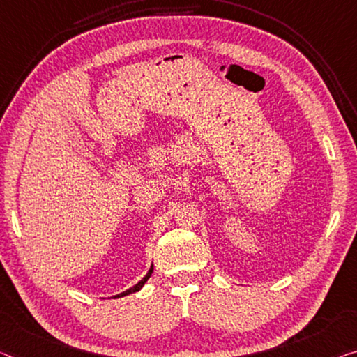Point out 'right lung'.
<instances>
[{"instance_id":"add662e5","label":"right lung","mask_w":357,"mask_h":357,"mask_svg":"<svg viewBox=\"0 0 357 357\" xmlns=\"http://www.w3.org/2000/svg\"><path fill=\"white\" fill-rule=\"evenodd\" d=\"M151 273H153V265L150 266V270H148V273L145 274L144 276V279H142V281H139L135 284L134 287H130V289H128V290H124V292H121V294H118V295H114V297H112V298H121V297H126V295H130V294H134V292H139V290L145 286V282L148 281V279H150V276H151Z\"/></svg>"}]
</instances>
